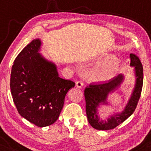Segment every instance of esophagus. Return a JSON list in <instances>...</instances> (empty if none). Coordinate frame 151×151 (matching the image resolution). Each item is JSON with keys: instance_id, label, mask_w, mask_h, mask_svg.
<instances>
[{"instance_id": "1", "label": "esophagus", "mask_w": 151, "mask_h": 151, "mask_svg": "<svg viewBox=\"0 0 151 151\" xmlns=\"http://www.w3.org/2000/svg\"><path fill=\"white\" fill-rule=\"evenodd\" d=\"M83 86V82L82 81H78L76 82V87L77 88H81Z\"/></svg>"}]
</instances>
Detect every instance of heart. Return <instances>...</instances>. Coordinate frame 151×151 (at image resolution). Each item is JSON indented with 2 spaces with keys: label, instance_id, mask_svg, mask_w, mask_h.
<instances>
[{
  "label": "heart",
  "instance_id": "heart-1",
  "mask_svg": "<svg viewBox=\"0 0 151 151\" xmlns=\"http://www.w3.org/2000/svg\"><path fill=\"white\" fill-rule=\"evenodd\" d=\"M115 71V63L110 62L104 65L96 66L90 70L89 77L95 81H106L113 77Z\"/></svg>",
  "mask_w": 151,
  "mask_h": 151
}]
</instances>
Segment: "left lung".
Instances as JSON below:
<instances>
[{"mask_svg":"<svg viewBox=\"0 0 151 151\" xmlns=\"http://www.w3.org/2000/svg\"><path fill=\"white\" fill-rule=\"evenodd\" d=\"M130 65L134 66L136 74V85L132 95L126 106L125 110L122 113L117 114L108 119L106 121L99 119L96 114L97 106L103 102L106 103L108 94L115 90L122 83L123 76L119 74L117 77L106 81L92 82L85 88L84 95L86 99V109L88 120L90 125L97 130H110L116 128L119 124L128 119L133 113L137 105L141 96L142 86H143V66L137 56L130 54Z\"/></svg>","mask_w":151,"mask_h":151,"instance_id":"1","label":"left lung"}]
</instances>
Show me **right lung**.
<instances>
[{
    "instance_id": "add662e5",
    "label": "right lung",
    "mask_w": 151,
    "mask_h": 151,
    "mask_svg": "<svg viewBox=\"0 0 151 151\" xmlns=\"http://www.w3.org/2000/svg\"><path fill=\"white\" fill-rule=\"evenodd\" d=\"M39 39L23 48L14 61L10 89L19 113L35 125H52L59 118L68 90L75 86L59 77L55 64L38 53Z\"/></svg>"
}]
</instances>
